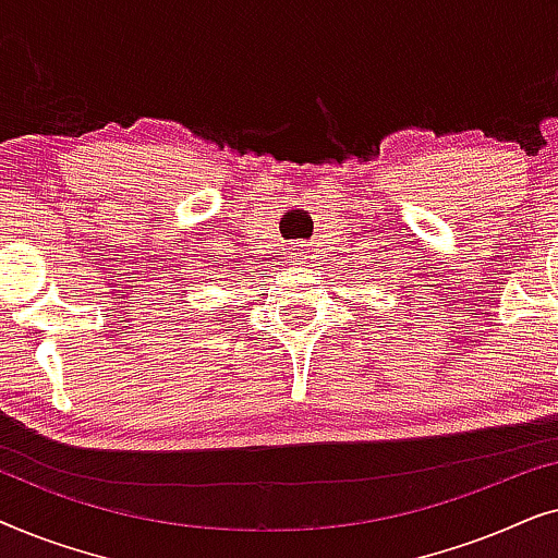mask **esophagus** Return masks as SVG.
I'll list each match as a JSON object with an SVG mask.
<instances>
[{
  "label": "esophagus",
  "instance_id": "34e87169",
  "mask_svg": "<svg viewBox=\"0 0 558 558\" xmlns=\"http://www.w3.org/2000/svg\"><path fill=\"white\" fill-rule=\"evenodd\" d=\"M304 254V248H300V246H294V248H289V264H296L300 262V256Z\"/></svg>",
  "mask_w": 558,
  "mask_h": 558
}]
</instances>
